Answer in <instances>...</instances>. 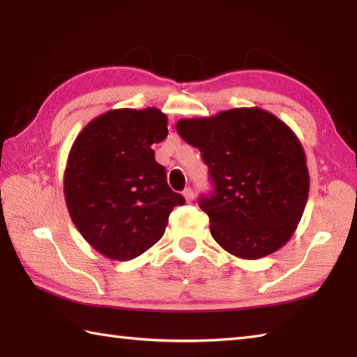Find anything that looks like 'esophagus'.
Segmentation results:
<instances>
[{
    "mask_svg": "<svg viewBox=\"0 0 357 357\" xmlns=\"http://www.w3.org/2000/svg\"><path fill=\"white\" fill-rule=\"evenodd\" d=\"M183 195H184V198H185V201L190 204V202H193V199H195V193H193V190L190 187L188 188H185V190L183 192Z\"/></svg>",
    "mask_w": 357,
    "mask_h": 357,
    "instance_id": "esophagus-1",
    "label": "esophagus"
}]
</instances>
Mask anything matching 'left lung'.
Returning <instances> with one entry per match:
<instances>
[{"label": "left lung", "mask_w": 357, "mask_h": 357, "mask_svg": "<svg viewBox=\"0 0 357 357\" xmlns=\"http://www.w3.org/2000/svg\"><path fill=\"white\" fill-rule=\"evenodd\" d=\"M176 130L208 165L215 188L199 207L218 244L242 259L284 247L310 190L305 151L291 128L267 110L241 107L179 119Z\"/></svg>", "instance_id": "8db88e82"}]
</instances>
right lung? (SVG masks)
Segmentation results:
<instances>
[{
  "label": "right lung",
  "instance_id": "obj_1",
  "mask_svg": "<svg viewBox=\"0 0 357 357\" xmlns=\"http://www.w3.org/2000/svg\"><path fill=\"white\" fill-rule=\"evenodd\" d=\"M169 135L155 107L115 109L82 128L64 172L67 210L78 231L109 259L130 261L162 238L183 195L167 184L153 144Z\"/></svg>",
  "mask_w": 357,
  "mask_h": 357
}]
</instances>
